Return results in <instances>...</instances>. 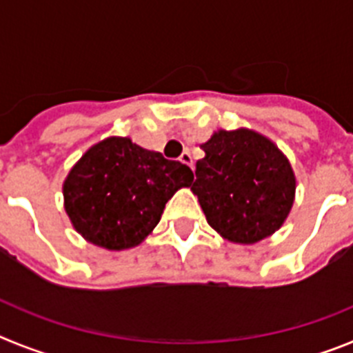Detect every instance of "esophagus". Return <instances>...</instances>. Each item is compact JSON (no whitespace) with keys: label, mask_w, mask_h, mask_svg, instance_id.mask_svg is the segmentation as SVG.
Masks as SVG:
<instances>
[{"label":"esophagus","mask_w":353,"mask_h":353,"mask_svg":"<svg viewBox=\"0 0 353 353\" xmlns=\"http://www.w3.org/2000/svg\"><path fill=\"white\" fill-rule=\"evenodd\" d=\"M180 162L187 164V166H189L192 170V155L189 154V152H183V154L180 155Z\"/></svg>","instance_id":"esophagus-1"}]
</instances>
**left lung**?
<instances>
[{"mask_svg":"<svg viewBox=\"0 0 353 353\" xmlns=\"http://www.w3.org/2000/svg\"><path fill=\"white\" fill-rule=\"evenodd\" d=\"M201 148L191 191L208 224L235 244L277 232L295 199V174L281 150L249 129L217 130Z\"/></svg>","mask_w":353,"mask_h":353,"instance_id":"1","label":"left lung"}]
</instances>
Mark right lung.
Instances as JSON below:
<instances>
[{"label": "right lung", "instance_id": "right-lung-1", "mask_svg": "<svg viewBox=\"0 0 353 353\" xmlns=\"http://www.w3.org/2000/svg\"><path fill=\"white\" fill-rule=\"evenodd\" d=\"M194 174L179 161L129 138L97 143L63 182L65 212L84 239L121 251L141 244L161 221L168 199L191 187Z\"/></svg>", "mask_w": 353, "mask_h": 353}]
</instances>
